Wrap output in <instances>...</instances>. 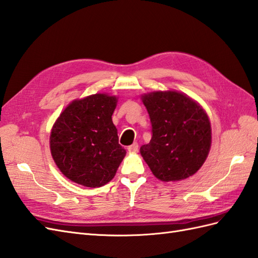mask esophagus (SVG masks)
Here are the masks:
<instances>
[{"label": "esophagus", "instance_id": "obj_1", "mask_svg": "<svg viewBox=\"0 0 258 258\" xmlns=\"http://www.w3.org/2000/svg\"><path fill=\"white\" fill-rule=\"evenodd\" d=\"M127 149H128V151H131V153H135V151L138 150V144L137 143L132 144L131 146L127 147Z\"/></svg>", "mask_w": 258, "mask_h": 258}]
</instances>
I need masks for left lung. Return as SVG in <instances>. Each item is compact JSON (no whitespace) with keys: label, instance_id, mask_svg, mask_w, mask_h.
Instances as JSON below:
<instances>
[{"label":"left lung","instance_id":"1","mask_svg":"<svg viewBox=\"0 0 258 258\" xmlns=\"http://www.w3.org/2000/svg\"><path fill=\"white\" fill-rule=\"evenodd\" d=\"M153 126V137L141 147L151 172L163 182L195 174L211 146L209 117L202 105L185 94L153 91L142 96Z\"/></svg>","mask_w":258,"mask_h":258}]
</instances>
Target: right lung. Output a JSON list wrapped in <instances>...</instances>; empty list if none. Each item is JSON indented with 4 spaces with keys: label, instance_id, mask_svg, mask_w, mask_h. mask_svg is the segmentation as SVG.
Returning <instances> with one entry per match:
<instances>
[{
    "label": "right lung",
    "instance_id": "right-lung-1",
    "mask_svg": "<svg viewBox=\"0 0 258 258\" xmlns=\"http://www.w3.org/2000/svg\"><path fill=\"white\" fill-rule=\"evenodd\" d=\"M117 98L96 94L76 99L56 118L50 134L51 155L69 180L100 187L113 179L126 155L112 122Z\"/></svg>",
    "mask_w": 258,
    "mask_h": 258
}]
</instances>
